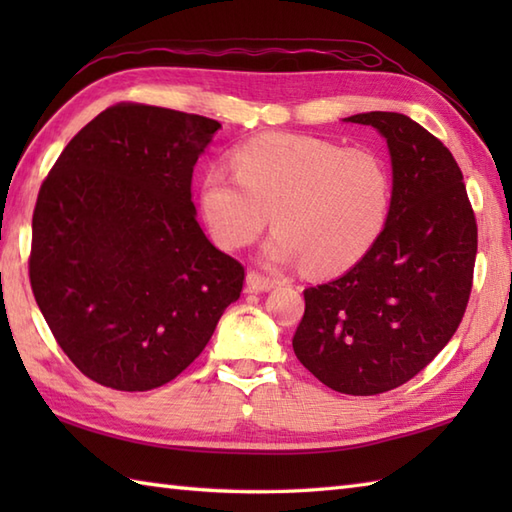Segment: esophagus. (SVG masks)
<instances>
[{
	"mask_svg": "<svg viewBox=\"0 0 512 512\" xmlns=\"http://www.w3.org/2000/svg\"><path fill=\"white\" fill-rule=\"evenodd\" d=\"M277 284H279V281L275 277L262 275V273H257V270H248V275H246V288L253 290V292L273 290V288H277Z\"/></svg>",
	"mask_w": 512,
	"mask_h": 512,
	"instance_id": "esophagus-1",
	"label": "esophagus"
}]
</instances>
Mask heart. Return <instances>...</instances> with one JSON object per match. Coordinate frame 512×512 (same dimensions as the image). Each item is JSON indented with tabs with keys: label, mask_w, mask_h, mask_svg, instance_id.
Listing matches in <instances>:
<instances>
[{
	"label": "heart",
	"mask_w": 512,
	"mask_h": 512,
	"mask_svg": "<svg viewBox=\"0 0 512 512\" xmlns=\"http://www.w3.org/2000/svg\"><path fill=\"white\" fill-rule=\"evenodd\" d=\"M235 176L204 173L200 209L217 246L244 248L277 231L264 255L275 264H303L312 275L356 266L383 237L394 178L387 160L367 147L299 134H262L231 154Z\"/></svg>",
	"instance_id": "obj_1"
}]
</instances>
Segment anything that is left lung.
I'll return each mask as SVG.
<instances>
[{"label":"left lung","instance_id":"left-lung-1","mask_svg":"<svg viewBox=\"0 0 512 512\" xmlns=\"http://www.w3.org/2000/svg\"><path fill=\"white\" fill-rule=\"evenodd\" d=\"M385 136L394 204L383 237L339 279L306 288L292 336L323 385L374 396L422 372L458 330L473 288L475 213L451 151L396 112L345 118Z\"/></svg>","mask_w":512,"mask_h":512}]
</instances>
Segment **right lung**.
Here are the masks:
<instances>
[{"mask_svg": "<svg viewBox=\"0 0 512 512\" xmlns=\"http://www.w3.org/2000/svg\"><path fill=\"white\" fill-rule=\"evenodd\" d=\"M222 125L118 103L85 125L32 213V295L94 383L147 391L184 372L239 299L244 266L195 220L193 167Z\"/></svg>", "mask_w": 512, "mask_h": 512, "instance_id": "1", "label": "right lung"}]
</instances>
